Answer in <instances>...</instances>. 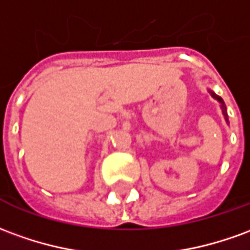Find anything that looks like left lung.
Listing matches in <instances>:
<instances>
[{"mask_svg": "<svg viewBox=\"0 0 250 250\" xmlns=\"http://www.w3.org/2000/svg\"><path fill=\"white\" fill-rule=\"evenodd\" d=\"M208 92H210V95L212 96V99H215L219 104H221V108H222V113H223V116H225V120H226V123L229 125V119H228V112H226V105H225V103H223V100L219 97V96L216 95V93H214L212 90H210L208 89Z\"/></svg>", "mask_w": 250, "mask_h": 250, "instance_id": "8db88e82", "label": "left lung"}]
</instances>
